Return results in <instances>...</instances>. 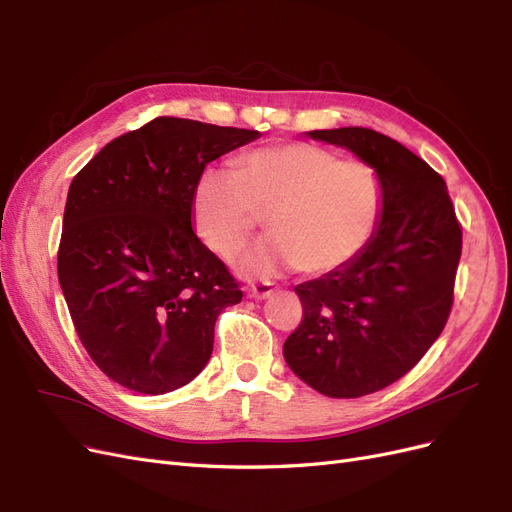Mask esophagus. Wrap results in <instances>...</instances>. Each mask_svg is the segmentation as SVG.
Here are the masks:
<instances>
[{
  "label": "esophagus",
  "mask_w": 512,
  "mask_h": 512,
  "mask_svg": "<svg viewBox=\"0 0 512 512\" xmlns=\"http://www.w3.org/2000/svg\"><path fill=\"white\" fill-rule=\"evenodd\" d=\"M273 292H275V284L271 282H258L250 288V294L254 299H269Z\"/></svg>",
  "instance_id": "1"
}]
</instances>
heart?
<instances>
[{"label": "heart", "mask_w": 512, "mask_h": 512, "mask_svg": "<svg viewBox=\"0 0 512 512\" xmlns=\"http://www.w3.org/2000/svg\"><path fill=\"white\" fill-rule=\"evenodd\" d=\"M382 211L384 188L374 166L307 143L245 153L235 173L207 168L192 192L196 235L222 258L237 254L265 220L271 235L235 265L245 277L344 267L374 239Z\"/></svg>", "instance_id": "heart-1"}]
</instances>
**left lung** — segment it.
I'll return each instance as SVG.
<instances>
[{
    "label": "left lung",
    "instance_id": "8db88e82",
    "mask_svg": "<svg viewBox=\"0 0 512 512\" xmlns=\"http://www.w3.org/2000/svg\"><path fill=\"white\" fill-rule=\"evenodd\" d=\"M374 166L382 220L344 267L294 286L303 320L284 344L288 367L327 397L382 391L423 359L451 314L461 226L444 179L393 138L367 128L307 132Z\"/></svg>",
    "mask_w": 512,
    "mask_h": 512
}]
</instances>
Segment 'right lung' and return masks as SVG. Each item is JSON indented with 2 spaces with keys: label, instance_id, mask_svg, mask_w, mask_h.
Segmentation results:
<instances>
[{
  "label": "right lung",
  "instance_id": "add662e5",
  "mask_svg": "<svg viewBox=\"0 0 512 512\" xmlns=\"http://www.w3.org/2000/svg\"><path fill=\"white\" fill-rule=\"evenodd\" d=\"M260 132L158 117L91 158L70 183L57 254L74 329L104 374L162 395L194 380L215 320L243 297L192 228L205 166Z\"/></svg>",
  "mask_w": 512,
  "mask_h": 512
}]
</instances>
